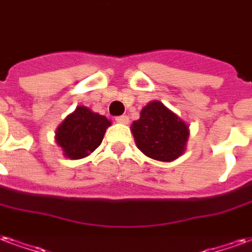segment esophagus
<instances>
[{"label":"esophagus","instance_id":"34e87169","mask_svg":"<svg viewBox=\"0 0 252 252\" xmlns=\"http://www.w3.org/2000/svg\"><path fill=\"white\" fill-rule=\"evenodd\" d=\"M115 121H117L118 124L126 125L128 122V118L126 117V115H121V117H117V118H115Z\"/></svg>","mask_w":252,"mask_h":252}]
</instances>
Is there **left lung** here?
I'll use <instances>...</instances> for the list:
<instances>
[{
  "mask_svg": "<svg viewBox=\"0 0 252 252\" xmlns=\"http://www.w3.org/2000/svg\"><path fill=\"white\" fill-rule=\"evenodd\" d=\"M138 149L150 158L170 162L184 153L189 137L188 125L162 102L153 100L142 108L131 125Z\"/></svg>",
  "mask_w": 252,
  "mask_h": 252,
  "instance_id": "obj_1",
  "label": "left lung"
}]
</instances>
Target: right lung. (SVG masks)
Segmentation results:
<instances>
[{
  "instance_id": "right-lung-1",
  "label": "right lung",
  "mask_w": 252,
  "mask_h": 252,
  "mask_svg": "<svg viewBox=\"0 0 252 252\" xmlns=\"http://www.w3.org/2000/svg\"><path fill=\"white\" fill-rule=\"evenodd\" d=\"M110 125L111 122L104 115L79 106L56 130V144L68 158H84L102 144Z\"/></svg>"
}]
</instances>
